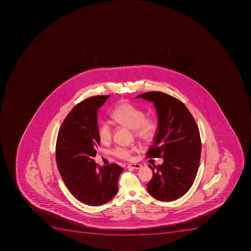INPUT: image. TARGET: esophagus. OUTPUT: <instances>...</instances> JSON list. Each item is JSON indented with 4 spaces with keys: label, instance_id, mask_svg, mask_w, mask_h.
I'll return each instance as SVG.
<instances>
[{
    "label": "esophagus",
    "instance_id": "34e87169",
    "mask_svg": "<svg viewBox=\"0 0 251 251\" xmlns=\"http://www.w3.org/2000/svg\"><path fill=\"white\" fill-rule=\"evenodd\" d=\"M128 169H140L142 168V165L140 164H128Z\"/></svg>",
    "mask_w": 251,
    "mask_h": 251
}]
</instances>
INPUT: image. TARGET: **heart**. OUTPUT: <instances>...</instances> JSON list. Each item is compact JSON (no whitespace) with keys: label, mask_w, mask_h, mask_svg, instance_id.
<instances>
[{"label":"heart","mask_w":251,"mask_h":251,"mask_svg":"<svg viewBox=\"0 0 251 251\" xmlns=\"http://www.w3.org/2000/svg\"><path fill=\"white\" fill-rule=\"evenodd\" d=\"M145 111L133 104L123 101L117 105L112 111L113 120L118 124L133 128L136 137L144 141H151L158 130V121L154 117H145ZM99 139L107 142L112 137V128L108 123H102L99 128ZM137 147L126 148L118 146L113 153L123 160H130Z\"/></svg>","instance_id":"obj_1"}]
</instances>
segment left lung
Masks as SVG:
<instances>
[{
  "label": "left lung",
  "mask_w": 251,
  "mask_h": 251,
  "mask_svg": "<svg viewBox=\"0 0 251 251\" xmlns=\"http://www.w3.org/2000/svg\"><path fill=\"white\" fill-rule=\"evenodd\" d=\"M152 101L158 117V130L147 158L164 159L162 164L151 165L152 178L148 192L160 201L180 198L196 179L201 155L200 131L194 118L179 99L160 91H151L136 99Z\"/></svg>",
  "instance_id": "obj_1"
}]
</instances>
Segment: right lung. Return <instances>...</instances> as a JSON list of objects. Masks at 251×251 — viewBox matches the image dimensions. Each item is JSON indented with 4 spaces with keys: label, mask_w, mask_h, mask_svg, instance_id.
<instances>
[{
    "label": "right lung",
    "mask_w": 251,
    "mask_h": 251,
    "mask_svg": "<svg viewBox=\"0 0 251 251\" xmlns=\"http://www.w3.org/2000/svg\"><path fill=\"white\" fill-rule=\"evenodd\" d=\"M110 95L88 98L75 106L62 123L55 159L69 192L84 204L100 206L114 198L123 169L117 164L99 166L94 160L100 145L98 110Z\"/></svg>",
    "instance_id": "add662e5"
}]
</instances>
